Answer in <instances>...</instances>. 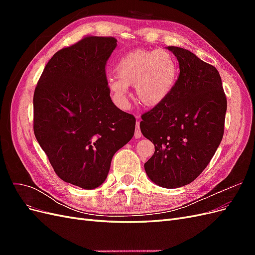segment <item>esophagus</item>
Returning <instances> with one entry per match:
<instances>
[{
	"instance_id": "1",
	"label": "esophagus",
	"mask_w": 255,
	"mask_h": 255,
	"mask_svg": "<svg viewBox=\"0 0 255 255\" xmlns=\"http://www.w3.org/2000/svg\"><path fill=\"white\" fill-rule=\"evenodd\" d=\"M134 136H135L136 139H138V138H140L142 136L141 130H140V123L139 122H136V129H135Z\"/></svg>"
}]
</instances>
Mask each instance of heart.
<instances>
[{
  "instance_id": "obj_1",
  "label": "heart",
  "mask_w": 255,
  "mask_h": 255,
  "mask_svg": "<svg viewBox=\"0 0 255 255\" xmlns=\"http://www.w3.org/2000/svg\"><path fill=\"white\" fill-rule=\"evenodd\" d=\"M116 78L107 87L119 105L127 104L128 87L135 86V97L140 104L154 107L170 95L177 78V67L171 54L163 50H136L123 56L115 67Z\"/></svg>"
}]
</instances>
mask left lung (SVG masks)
I'll return each instance as SVG.
<instances>
[{
	"instance_id": "left-lung-1",
	"label": "left lung",
	"mask_w": 255,
	"mask_h": 255,
	"mask_svg": "<svg viewBox=\"0 0 255 255\" xmlns=\"http://www.w3.org/2000/svg\"><path fill=\"white\" fill-rule=\"evenodd\" d=\"M167 49L179 61L180 75L165 101L141 116L140 129L155 146L144 164L149 179L177 188L196 180L213 158L225 129L227 98L214 66L188 50Z\"/></svg>"
}]
</instances>
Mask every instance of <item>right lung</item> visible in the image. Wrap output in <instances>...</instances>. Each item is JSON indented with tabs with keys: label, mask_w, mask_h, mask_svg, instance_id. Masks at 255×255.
<instances>
[{
	"label": "right lung",
	"mask_w": 255,
	"mask_h": 255,
	"mask_svg": "<svg viewBox=\"0 0 255 255\" xmlns=\"http://www.w3.org/2000/svg\"><path fill=\"white\" fill-rule=\"evenodd\" d=\"M114 37L87 36L54 54L34 92V133L55 173L83 189L104 183L114 154L135 132L110 96L105 65Z\"/></svg>",
	"instance_id": "add662e5"
}]
</instances>
